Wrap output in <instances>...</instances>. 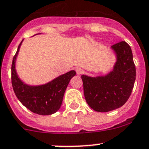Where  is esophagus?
<instances>
[{"label":"esophagus","mask_w":149,"mask_h":149,"mask_svg":"<svg viewBox=\"0 0 149 149\" xmlns=\"http://www.w3.org/2000/svg\"><path fill=\"white\" fill-rule=\"evenodd\" d=\"M76 72H77V75H80V74H81L84 72V70H83L81 68H77V69H76Z\"/></svg>","instance_id":"esophagus-1"}]
</instances>
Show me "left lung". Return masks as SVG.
<instances>
[{
  "label": "left lung",
  "mask_w": 149,
  "mask_h": 149,
  "mask_svg": "<svg viewBox=\"0 0 149 149\" xmlns=\"http://www.w3.org/2000/svg\"><path fill=\"white\" fill-rule=\"evenodd\" d=\"M116 56L113 69L104 76L81 75L84 96L91 109L107 112L123 106L130 97L136 69L129 45L121 41L111 46Z\"/></svg>",
  "instance_id": "obj_1"
}]
</instances>
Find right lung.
Here are the masks:
<instances>
[{"mask_svg": "<svg viewBox=\"0 0 149 149\" xmlns=\"http://www.w3.org/2000/svg\"><path fill=\"white\" fill-rule=\"evenodd\" d=\"M23 40L18 46L12 64V84L15 93L20 103L33 113L40 115L54 114L61 108L65 89L71 79L75 76L76 72L69 71L42 85L25 84L17 74L15 64Z\"/></svg>", "mask_w": 149, "mask_h": 149, "instance_id": "1", "label": "right lung"}]
</instances>
